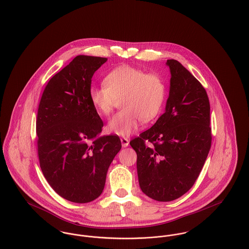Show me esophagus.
Here are the masks:
<instances>
[{
    "instance_id": "34e87169",
    "label": "esophagus",
    "mask_w": 249,
    "mask_h": 249,
    "mask_svg": "<svg viewBox=\"0 0 249 249\" xmlns=\"http://www.w3.org/2000/svg\"><path fill=\"white\" fill-rule=\"evenodd\" d=\"M120 141H121V144L122 146H129V139L127 137H121L120 138Z\"/></svg>"
}]
</instances>
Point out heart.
Returning <instances> with one entry per match:
<instances>
[{"label": "heart", "instance_id": "heart-1", "mask_svg": "<svg viewBox=\"0 0 249 249\" xmlns=\"http://www.w3.org/2000/svg\"><path fill=\"white\" fill-rule=\"evenodd\" d=\"M166 95V85L159 74L130 66L112 71L104 79V85L92 87L89 98L96 110L108 116L117 99L123 108L109 120L108 130L121 136L134 132L140 120L149 122L160 113Z\"/></svg>", "mask_w": 249, "mask_h": 249}]
</instances>
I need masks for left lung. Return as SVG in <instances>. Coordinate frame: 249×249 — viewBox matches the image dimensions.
<instances>
[{"label":"left lung","mask_w":249,"mask_h":249,"mask_svg":"<svg viewBox=\"0 0 249 249\" xmlns=\"http://www.w3.org/2000/svg\"><path fill=\"white\" fill-rule=\"evenodd\" d=\"M171 79L165 112L130 145L137 154L141 190L172 201L190 190L212 145L210 102L202 85L178 61L167 60Z\"/></svg>","instance_id":"left-lung-1"}]
</instances>
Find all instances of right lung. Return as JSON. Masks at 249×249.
Here are the masks:
<instances>
[{"mask_svg":"<svg viewBox=\"0 0 249 249\" xmlns=\"http://www.w3.org/2000/svg\"><path fill=\"white\" fill-rule=\"evenodd\" d=\"M106 61L76 56L51 78L38 106L36 131L42 173L60 196L74 203L101 196L121 148L117 134L100 136L103 120L89 98L92 76Z\"/></svg>","mask_w":249,"mask_h":249,"instance_id":"right-lung-1","label":"right lung"}]
</instances>
